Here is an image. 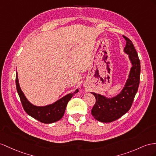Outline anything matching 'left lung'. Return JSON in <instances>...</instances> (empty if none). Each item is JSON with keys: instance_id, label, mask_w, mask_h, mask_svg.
<instances>
[{"instance_id": "obj_1", "label": "left lung", "mask_w": 156, "mask_h": 156, "mask_svg": "<svg viewBox=\"0 0 156 156\" xmlns=\"http://www.w3.org/2000/svg\"><path fill=\"white\" fill-rule=\"evenodd\" d=\"M126 40L124 51L129 55L132 64L129 78L121 93L112 98L91 92L95 98V103L91 109V115L98 121L110 122L121 117L129 111L136 94L140 75V62L134 45L130 40L122 35Z\"/></svg>"}]
</instances>
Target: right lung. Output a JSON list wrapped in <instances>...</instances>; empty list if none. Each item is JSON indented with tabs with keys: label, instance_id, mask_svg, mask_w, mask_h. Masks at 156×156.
Here are the masks:
<instances>
[{
	"label": "right lung",
	"instance_id": "1",
	"mask_svg": "<svg viewBox=\"0 0 156 156\" xmlns=\"http://www.w3.org/2000/svg\"><path fill=\"white\" fill-rule=\"evenodd\" d=\"M16 85L23 109L31 117L45 124L53 123L61 119L65 114L68 102L75 94L78 92L77 89L74 93L67 94L53 104L39 107L31 104L25 97L20 87L17 73L16 75Z\"/></svg>",
	"mask_w": 156,
	"mask_h": 156
}]
</instances>
